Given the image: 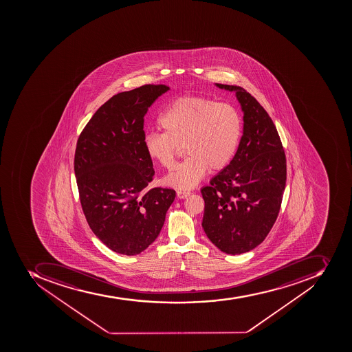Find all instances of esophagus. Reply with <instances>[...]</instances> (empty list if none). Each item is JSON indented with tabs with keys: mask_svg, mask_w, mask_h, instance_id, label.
<instances>
[{
	"mask_svg": "<svg viewBox=\"0 0 352 352\" xmlns=\"http://www.w3.org/2000/svg\"><path fill=\"white\" fill-rule=\"evenodd\" d=\"M190 191L177 190V197L179 199H185L187 197L190 196Z\"/></svg>",
	"mask_w": 352,
	"mask_h": 352,
	"instance_id": "34e87169",
	"label": "esophagus"
}]
</instances>
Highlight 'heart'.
Returning a JSON list of instances; mask_svg holds the SVG:
<instances>
[{
    "label": "heart",
    "mask_w": 352,
    "mask_h": 352,
    "mask_svg": "<svg viewBox=\"0 0 352 352\" xmlns=\"http://www.w3.org/2000/svg\"><path fill=\"white\" fill-rule=\"evenodd\" d=\"M164 133H147L143 139L150 160L165 168L174 164L179 146L188 157L175 166L165 183L178 189H191L205 177L209 168H227L241 139L242 120L232 105L217 103L199 96L176 100L158 119Z\"/></svg>",
    "instance_id": "b5f03b06"
}]
</instances>
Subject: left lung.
Wrapping results in <instances>:
<instances>
[{"mask_svg": "<svg viewBox=\"0 0 352 352\" xmlns=\"http://www.w3.org/2000/svg\"><path fill=\"white\" fill-rule=\"evenodd\" d=\"M234 92L243 112L238 151L201 189L202 228L222 252L242 254L264 241L276 221L286 184V158L274 123L245 89L214 83Z\"/></svg>", "mask_w": 352, "mask_h": 352, "instance_id": "8db88e82", "label": "left lung"}]
</instances>
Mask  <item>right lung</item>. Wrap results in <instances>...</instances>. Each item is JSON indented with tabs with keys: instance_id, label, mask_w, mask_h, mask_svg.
Returning a JSON list of instances; mask_svg holds the SVG:
<instances>
[{
	"instance_id": "1",
	"label": "right lung",
	"mask_w": 352,
	"mask_h": 352,
	"mask_svg": "<svg viewBox=\"0 0 352 352\" xmlns=\"http://www.w3.org/2000/svg\"><path fill=\"white\" fill-rule=\"evenodd\" d=\"M164 85L120 92L98 109L77 142L75 175L89 227L109 249L123 255L143 252L155 241L173 189L148 188L152 160L143 146L144 116Z\"/></svg>"
}]
</instances>
